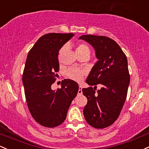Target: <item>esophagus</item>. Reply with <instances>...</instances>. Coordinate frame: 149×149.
<instances>
[{
  "instance_id": "esophagus-1",
  "label": "esophagus",
  "mask_w": 149,
  "mask_h": 149,
  "mask_svg": "<svg viewBox=\"0 0 149 149\" xmlns=\"http://www.w3.org/2000/svg\"><path fill=\"white\" fill-rule=\"evenodd\" d=\"M83 91H82V86H80L79 88H78V95H82Z\"/></svg>"
}]
</instances>
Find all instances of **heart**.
Masks as SVG:
<instances>
[{
    "mask_svg": "<svg viewBox=\"0 0 149 149\" xmlns=\"http://www.w3.org/2000/svg\"><path fill=\"white\" fill-rule=\"evenodd\" d=\"M83 51H89V48L87 45H84V44H81L76 48V52H83ZM66 75L68 78H71L74 81H80L83 78L84 71L77 69V68H69L66 72Z\"/></svg>",
    "mask_w": 149,
    "mask_h": 149,
    "instance_id": "1",
    "label": "heart"
}]
</instances>
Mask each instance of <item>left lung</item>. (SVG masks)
Masks as SVG:
<instances>
[{
    "instance_id": "8db88e82",
    "label": "left lung",
    "mask_w": 149,
    "mask_h": 149,
    "mask_svg": "<svg viewBox=\"0 0 149 149\" xmlns=\"http://www.w3.org/2000/svg\"><path fill=\"white\" fill-rule=\"evenodd\" d=\"M78 40L92 46L97 58L86 82L89 86L102 85L97 93L93 87L82 89L88 99L83 114L91 126L105 128L118 118L127 97L130 82L127 56L118 44L109 37L88 35Z\"/></svg>"
}]
</instances>
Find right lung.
Returning a JSON list of instances; mask_svg holds the SVG:
<instances>
[{
	"mask_svg": "<svg viewBox=\"0 0 149 149\" xmlns=\"http://www.w3.org/2000/svg\"><path fill=\"white\" fill-rule=\"evenodd\" d=\"M74 35L49 33L41 37L27 54L22 83L29 112L37 122L55 127L66 120L72 100L77 95L78 83L65 79L61 88L54 91L52 83L58 71V52Z\"/></svg>",
	"mask_w": 149,
	"mask_h": 149,
	"instance_id": "add662e5",
	"label": "right lung"
}]
</instances>
